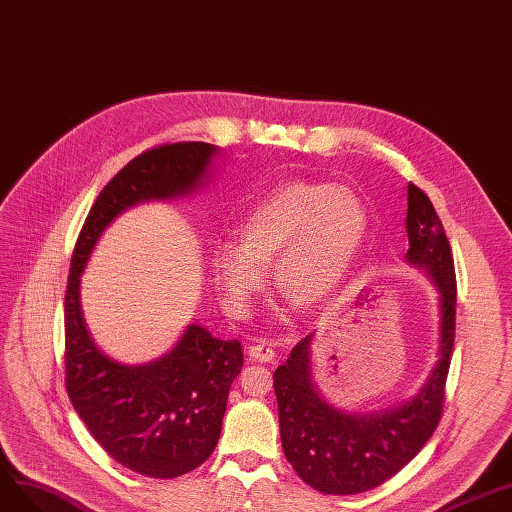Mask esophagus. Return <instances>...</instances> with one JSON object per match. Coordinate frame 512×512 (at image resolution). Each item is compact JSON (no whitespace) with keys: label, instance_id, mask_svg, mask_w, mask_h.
<instances>
[{"label":"esophagus","instance_id":"1","mask_svg":"<svg viewBox=\"0 0 512 512\" xmlns=\"http://www.w3.org/2000/svg\"><path fill=\"white\" fill-rule=\"evenodd\" d=\"M250 360L254 362H273L275 360V350L266 344H254L250 346Z\"/></svg>","mask_w":512,"mask_h":512}]
</instances>
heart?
Returning <instances> with one entry per match:
<instances>
[{"label":"heart","mask_w":512,"mask_h":512,"mask_svg":"<svg viewBox=\"0 0 512 512\" xmlns=\"http://www.w3.org/2000/svg\"><path fill=\"white\" fill-rule=\"evenodd\" d=\"M367 208L348 187L291 181L258 200L239 225L241 241L221 239L212 269L225 306L246 314L269 285L306 312L323 308L344 283L367 237Z\"/></svg>","instance_id":"heart-1"}]
</instances>
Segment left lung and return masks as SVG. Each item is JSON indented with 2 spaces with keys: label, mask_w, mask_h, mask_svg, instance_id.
Instances as JSON below:
<instances>
[{
  "label": "left lung",
  "mask_w": 512,
  "mask_h": 512,
  "mask_svg": "<svg viewBox=\"0 0 512 512\" xmlns=\"http://www.w3.org/2000/svg\"><path fill=\"white\" fill-rule=\"evenodd\" d=\"M406 262L427 271L440 294V360L415 398L379 412H346L329 404L310 377L306 335L275 371L283 452L294 471L321 494L348 496L377 488L415 458L442 419L456 325L452 250L427 193L408 185Z\"/></svg>",
  "instance_id": "1"
}]
</instances>
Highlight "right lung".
<instances>
[{
	"label": "right lung",
	"mask_w": 512,
	"mask_h": 512,
	"mask_svg": "<svg viewBox=\"0 0 512 512\" xmlns=\"http://www.w3.org/2000/svg\"><path fill=\"white\" fill-rule=\"evenodd\" d=\"M218 148L166 143L131 160L91 206L70 260L64 300L66 392L89 433L120 465L154 479L200 467L221 435L233 379L241 373L237 339L223 342L187 325L175 348L148 364H120L91 339L81 310V275L118 214L152 200L183 198L204 185Z\"/></svg>",
	"instance_id": "add662e5"
}]
</instances>
